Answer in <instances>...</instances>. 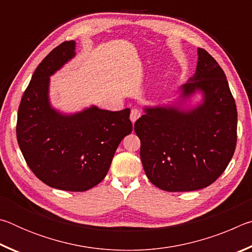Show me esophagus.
Listing matches in <instances>:
<instances>
[{"instance_id":"esophagus-1","label":"esophagus","mask_w":252,"mask_h":252,"mask_svg":"<svg viewBox=\"0 0 252 252\" xmlns=\"http://www.w3.org/2000/svg\"><path fill=\"white\" fill-rule=\"evenodd\" d=\"M141 117V112L138 109H132L131 113H130V120L132 121V123H134L138 119Z\"/></svg>"}]
</instances>
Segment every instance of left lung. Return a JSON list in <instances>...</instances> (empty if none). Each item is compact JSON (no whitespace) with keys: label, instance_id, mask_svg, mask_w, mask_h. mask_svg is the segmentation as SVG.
I'll use <instances>...</instances> for the list:
<instances>
[{"label":"left lung","instance_id":"left-lung-1","mask_svg":"<svg viewBox=\"0 0 252 252\" xmlns=\"http://www.w3.org/2000/svg\"><path fill=\"white\" fill-rule=\"evenodd\" d=\"M197 71L182 85V96L203 92L197 109L147 108L134 123L140 157L152 185L169 192L210 186L225 168L237 144V106L223 70L198 49Z\"/></svg>","mask_w":252,"mask_h":252}]
</instances>
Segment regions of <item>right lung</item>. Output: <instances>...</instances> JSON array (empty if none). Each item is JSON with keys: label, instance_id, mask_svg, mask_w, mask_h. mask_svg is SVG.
Masks as SVG:
<instances>
[{"label": "right lung", "instance_id": "1", "mask_svg": "<svg viewBox=\"0 0 252 252\" xmlns=\"http://www.w3.org/2000/svg\"><path fill=\"white\" fill-rule=\"evenodd\" d=\"M75 42L65 41L43 59L23 93L16 138L25 161L42 182L81 192L103 180L121 140L132 131L130 109L92 106L62 116L49 103L50 75L74 57Z\"/></svg>", "mask_w": 252, "mask_h": 252}]
</instances>
